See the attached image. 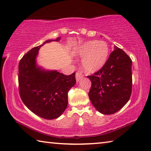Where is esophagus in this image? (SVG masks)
<instances>
[{
	"mask_svg": "<svg viewBox=\"0 0 151 151\" xmlns=\"http://www.w3.org/2000/svg\"><path fill=\"white\" fill-rule=\"evenodd\" d=\"M83 76L82 75V73H81L80 72H78L76 73V81L78 82L80 79L83 78Z\"/></svg>",
	"mask_w": 151,
	"mask_h": 151,
	"instance_id": "34e87169",
	"label": "esophagus"
}]
</instances>
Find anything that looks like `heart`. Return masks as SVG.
<instances>
[{
	"mask_svg": "<svg viewBox=\"0 0 151 151\" xmlns=\"http://www.w3.org/2000/svg\"><path fill=\"white\" fill-rule=\"evenodd\" d=\"M110 49L104 41L90 40L82 42L76 49V54L83 58L81 67L87 73L97 72L106 63Z\"/></svg>",
	"mask_w": 151,
	"mask_h": 151,
	"instance_id": "1",
	"label": "heart"
}]
</instances>
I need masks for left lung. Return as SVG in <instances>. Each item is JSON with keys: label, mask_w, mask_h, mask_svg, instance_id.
<instances>
[{"label": "left lung", "mask_w": 151, "mask_h": 151, "mask_svg": "<svg viewBox=\"0 0 151 151\" xmlns=\"http://www.w3.org/2000/svg\"><path fill=\"white\" fill-rule=\"evenodd\" d=\"M132 66L128 55L114 46L104 66L87 76L91 81L89 97L99 112L112 114L128 102L132 89Z\"/></svg>", "instance_id": "8db88e82"}]
</instances>
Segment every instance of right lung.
Instances as JSON below:
<instances>
[{
    "label": "right lung",
    "instance_id": "add662e5",
    "mask_svg": "<svg viewBox=\"0 0 151 151\" xmlns=\"http://www.w3.org/2000/svg\"><path fill=\"white\" fill-rule=\"evenodd\" d=\"M33 48L23 56L19 63V95L24 104L41 118L52 120L60 117L68 106V93L76 83V73L65 76L57 70H45L37 64L40 48L51 41Z\"/></svg>",
    "mask_w": 151,
    "mask_h": 151
}]
</instances>
